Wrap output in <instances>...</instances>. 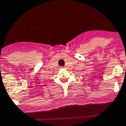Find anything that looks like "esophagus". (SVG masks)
Wrapping results in <instances>:
<instances>
[{
	"label": "esophagus",
	"instance_id": "esophagus-1",
	"mask_svg": "<svg viewBox=\"0 0 126 126\" xmlns=\"http://www.w3.org/2000/svg\"><path fill=\"white\" fill-rule=\"evenodd\" d=\"M61 69H63V67H61Z\"/></svg>",
	"mask_w": 126,
	"mask_h": 126
}]
</instances>
